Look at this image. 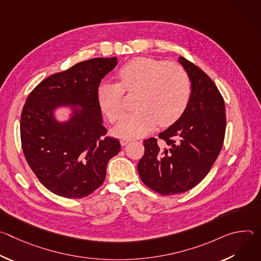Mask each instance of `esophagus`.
Listing matches in <instances>:
<instances>
[{"label":"esophagus","instance_id":"esophagus-1","mask_svg":"<svg viewBox=\"0 0 261 261\" xmlns=\"http://www.w3.org/2000/svg\"><path fill=\"white\" fill-rule=\"evenodd\" d=\"M132 139L131 138H127V137H124V138H122L121 140H120V142H121V144L124 146V145H126L128 142H130Z\"/></svg>","mask_w":261,"mask_h":261}]
</instances>
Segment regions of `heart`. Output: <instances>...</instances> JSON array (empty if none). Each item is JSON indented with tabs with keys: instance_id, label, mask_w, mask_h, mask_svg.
<instances>
[{
	"instance_id": "obj_1",
	"label": "heart",
	"mask_w": 261,
	"mask_h": 261,
	"mask_svg": "<svg viewBox=\"0 0 261 261\" xmlns=\"http://www.w3.org/2000/svg\"><path fill=\"white\" fill-rule=\"evenodd\" d=\"M120 83L102 82L96 91L102 113L110 122L123 115L124 91L137 93V108L120 121L115 133L122 137L143 136L157 123L168 126L178 120L191 98V81L187 71L178 64L148 58H137L118 71Z\"/></svg>"
}]
</instances>
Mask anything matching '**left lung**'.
<instances>
[{"mask_svg": "<svg viewBox=\"0 0 261 261\" xmlns=\"http://www.w3.org/2000/svg\"><path fill=\"white\" fill-rule=\"evenodd\" d=\"M179 64L191 81V98L182 116L159 134L143 140L144 154L137 169L148 188L162 194L184 193L198 185L219 156L226 129L225 103L206 74L182 57Z\"/></svg>", "mask_w": 261, "mask_h": 261, "instance_id": "obj_1", "label": "left lung"}]
</instances>
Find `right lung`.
Masks as SVG:
<instances>
[{
	"label": "right lung",
	"mask_w": 261,
	"mask_h": 261,
	"mask_svg": "<svg viewBox=\"0 0 261 261\" xmlns=\"http://www.w3.org/2000/svg\"><path fill=\"white\" fill-rule=\"evenodd\" d=\"M118 58H95L53 74L27 98L20 117L23 155L31 169L50 192L83 198L104 181L108 161L121 144L105 136L96 91ZM68 108L65 121L56 119Z\"/></svg>",
	"instance_id": "add662e5"
}]
</instances>
